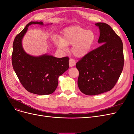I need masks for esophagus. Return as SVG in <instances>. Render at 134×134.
Instances as JSON below:
<instances>
[{
	"label": "esophagus",
	"mask_w": 134,
	"mask_h": 134,
	"mask_svg": "<svg viewBox=\"0 0 134 134\" xmlns=\"http://www.w3.org/2000/svg\"><path fill=\"white\" fill-rule=\"evenodd\" d=\"M75 64H76V63H75V60L74 59H70L69 60V66L70 67H72V66H74V65H75Z\"/></svg>",
	"instance_id": "esophagus-1"
}]
</instances>
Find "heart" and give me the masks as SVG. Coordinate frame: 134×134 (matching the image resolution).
Returning <instances> with one entry per match:
<instances>
[{
	"instance_id": "b5f03b06",
	"label": "heart",
	"mask_w": 134,
	"mask_h": 134,
	"mask_svg": "<svg viewBox=\"0 0 134 134\" xmlns=\"http://www.w3.org/2000/svg\"><path fill=\"white\" fill-rule=\"evenodd\" d=\"M96 41L95 34L92 30H87L79 26L70 27L64 30L62 38H55L57 46L65 49L66 46L72 44L71 52L77 58L87 55Z\"/></svg>"
}]
</instances>
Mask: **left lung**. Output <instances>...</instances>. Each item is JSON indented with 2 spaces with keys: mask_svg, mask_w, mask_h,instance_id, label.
Here are the masks:
<instances>
[{
  "mask_svg": "<svg viewBox=\"0 0 134 134\" xmlns=\"http://www.w3.org/2000/svg\"><path fill=\"white\" fill-rule=\"evenodd\" d=\"M95 25L99 27L98 42L101 45L76 64L79 71L78 87L88 96L111 90L120 78L124 64L123 43L120 37L106 23L99 22Z\"/></svg>",
  "mask_w": 134,
  "mask_h": 134,
  "instance_id": "8db88e82",
  "label": "left lung"
}]
</instances>
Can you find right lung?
Instances as JSON below:
<instances>
[{
	"instance_id": "1",
	"label": "right lung",
	"mask_w": 134,
	"mask_h": 134,
	"mask_svg": "<svg viewBox=\"0 0 134 134\" xmlns=\"http://www.w3.org/2000/svg\"><path fill=\"white\" fill-rule=\"evenodd\" d=\"M43 25L42 22H31L15 36L12 55L14 70L23 87L30 93L47 95L54 93L58 85V78L69 68V58H55L44 54L34 56L23 50L22 41L31 25Z\"/></svg>"
}]
</instances>
